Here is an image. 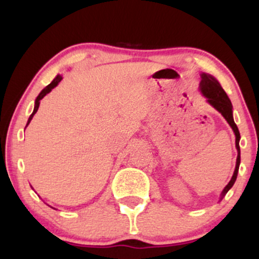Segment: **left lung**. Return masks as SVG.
<instances>
[{"label":"left lung","mask_w":259,"mask_h":259,"mask_svg":"<svg viewBox=\"0 0 259 259\" xmlns=\"http://www.w3.org/2000/svg\"><path fill=\"white\" fill-rule=\"evenodd\" d=\"M200 90L204 97L207 99V102L210 106H213L219 113H222L223 117L225 118V120L228 121L229 125L231 126V129L234 130L235 138H236V150H237V158H236V167H235L233 178L229 181V184L224 187L222 192V198L227 195L229 190L233 187V185L236 181L237 173H239V167H240V132L237 129L236 124H235L234 118H233V105H231L230 100H229L227 92L223 90V88L219 84V81L215 78H213L212 75L206 73L201 74V82H200Z\"/></svg>","instance_id":"1"}]
</instances>
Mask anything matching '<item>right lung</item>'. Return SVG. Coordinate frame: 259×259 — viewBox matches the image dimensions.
I'll use <instances>...</instances> for the list:
<instances>
[{
	"label": "right lung",
	"mask_w": 259,
	"mask_h": 259,
	"mask_svg": "<svg viewBox=\"0 0 259 259\" xmlns=\"http://www.w3.org/2000/svg\"><path fill=\"white\" fill-rule=\"evenodd\" d=\"M62 79H63V78H62V75H57V76H56L55 79H53V81L51 82V84H49V85H47L46 88H45L44 90L41 91L40 94H38V96L36 97V100H35V107H34V112H32L30 117H29V119H28V124H26V126L29 125V123H30V120L32 119V117H34V114H35V113L37 112V109H38V106H40V101L42 100L44 97L46 96V95L49 94V92L52 90V89H55L56 86H57V85L59 84V81H61Z\"/></svg>",
	"instance_id": "1"
}]
</instances>
